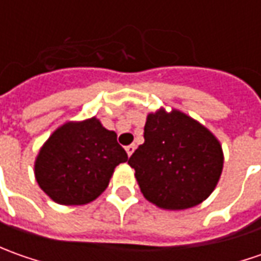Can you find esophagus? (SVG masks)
I'll return each mask as SVG.
<instances>
[{"label":"esophagus","instance_id":"esophagus-1","mask_svg":"<svg viewBox=\"0 0 261 261\" xmlns=\"http://www.w3.org/2000/svg\"><path fill=\"white\" fill-rule=\"evenodd\" d=\"M135 148H136L135 144H130V145L126 146L125 149H126V152H127V155H129V156L132 155V154H134V151H135Z\"/></svg>","mask_w":261,"mask_h":261}]
</instances>
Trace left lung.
Wrapping results in <instances>:
<instances>
[{
  "mask_svg": "<svg viewBox=\"0 0 261 261\" xmlns=\"http://www.w3.org/2000/svg\"><path fill=\"white\" fill-rule=\"evenodd\" d=\"M144 138L127 164L148 202L166 211H183L215 190L224 151L206 126L181 110L160 107L146 116Z\"/></svg>",
  "mask_w": 261,
  "mask_h": 261,
  "instance_id": "1",
  "label": "left lung"
}]
</instances>
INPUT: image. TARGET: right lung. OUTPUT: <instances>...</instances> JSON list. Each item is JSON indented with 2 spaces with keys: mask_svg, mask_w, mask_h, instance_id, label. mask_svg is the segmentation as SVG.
Masks as SVG:
<instances>
[{
  "mask_svg": "<svg viewBox=\"0 0 261 261\" xmlns=\"http://www.w3.org/2000/svg\"><path fill=\"white\" fill-rule=\"evenodd\" d=\"M127 161L116 134L93 116L52 132L35 160L39 187L59 205H87L107 189L115 168Z\"/></svg>",
  "mask_w": 261,
  "mask_h": 261,
  "instance_id": "1",
  "label": "right lung"
}]
</instances>
